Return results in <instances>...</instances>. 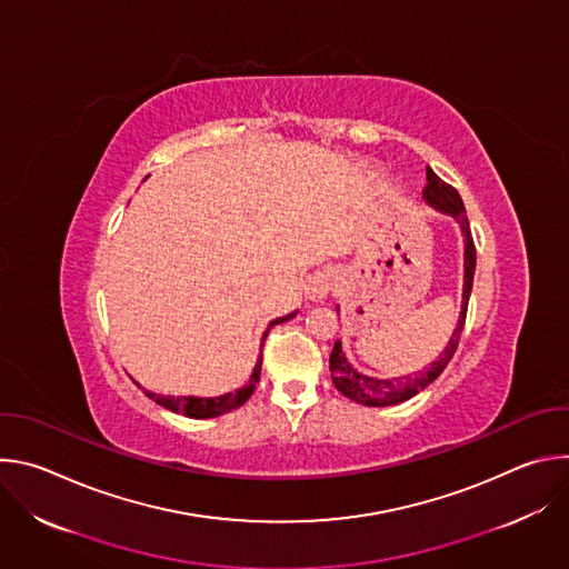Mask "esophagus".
Listing matches in <instances>:
<instances>
[{
    "mask_svg": "<svg viewBox=\"0 0 569 569\" xmlns=\"http://www.w3.org/2000/svg\"><path fill=\"white\" fill-rule=\"evenodd\" d=\"M338 281V272L333 268H321L312 272L303 283V297L310 301H319L327 297Z\"/></svg>",
    "mask_w": 569,
    "mask_h": 569,
    "instance_id": "obj_1",
    "label": "esophagus"
}]
</instances>
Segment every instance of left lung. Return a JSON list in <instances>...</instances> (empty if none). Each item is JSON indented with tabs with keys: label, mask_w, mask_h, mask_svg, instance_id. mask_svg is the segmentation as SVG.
I'll list each match as a JSON object with an SVG mask.
<instances>
[{
	"label": "left lung",
	"mask_w": 569,
	"mask_h": 569,
	"mask_svg": "<svg viewBox=\"0 0 569 569\" xmlns=\"http://www.w3.org/2000/svg\"><path fill=\"white\" fill-rule=\"evenodd\" d=\"M426 178H428V187L423 191V200L437 209L439 213L452 216L459 227H461V236H463V292H461V310H459V319L457 327L452 331V338L448 340V347L441 351V356L430 365V369L421 371L415 378H393V380H385V378H373L367 376L362 371H358L345 349L342 342L338 340L333 351H331V378L333 385L351 400L367 405V408H387V405H398L402 400H410L412 396H417L421 389H426L430 382H435L441 371L448 367L450 358L455 356V349L459 345L461 331H463V321H466V308H468V299H470V290H472V274H475V246H472V236H470V224L466 218V209L463 202L459 198V193L448 187L430 167L426 169ZM340 310V308H338Z\"/></svg>",
	"instance_id": "8db88e82"
}]
</instances>
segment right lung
Segmentation results:
<instances>
[{
  "mask_svg": "<svg viewBox=\"0 0 569 569\" xmlns=\"http://www.w3.org/2000/svg\"><path fill=\"white\" fill-rule=\"evenodd\" d=\"M299 310H292V312L283 315V317L272 319L268 323V331L263 333V342H266V336L270 333V329L274 327V323L288 321ZM261 362H263V353H259V358H257V365L252 369L250 382L246 387L236 389V391H227V393H220V396H161V393H154V391H146V396L152 398L157 405H161V408H167V410H171L176 415H184V417H191V419H213V417H220V415H227V412L240 408V405L254 393L257 382L261 378ZM137 387H141V385L137 382Z\"/></svg>",
  "mask_w": 569,
  "mask_h": 569,
  "instance_id": "obj_1",
  "label": "right lung"
}]
</instances>
